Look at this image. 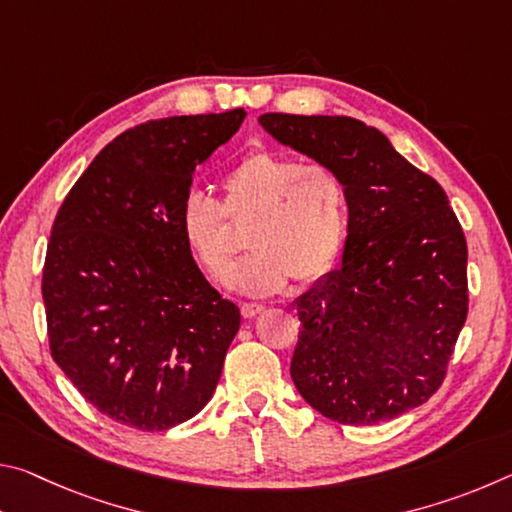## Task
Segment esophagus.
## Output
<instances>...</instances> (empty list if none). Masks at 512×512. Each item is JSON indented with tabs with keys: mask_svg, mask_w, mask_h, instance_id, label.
<instances>
[{
	"mask_svg": "<svg viewBox=\"0 0 512 512\" xmlns=\"http://www.w3.org/2000/svg\"><path fill=\"white\" fill-rule=\"evenodd\" d=\"M264 311V305H257V302H244L241 305V316L244 318H255L257 314H262Z\"/></svg>",
	"mask_w": 512,
	"mask_h": 512,
	"instance_id": "1",
	"label": "esophagus"
}]
</instances>
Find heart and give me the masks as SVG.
Wrapping results in <instances>:
<instances>
[{
	"label": "heart",
	"mask_w": 512,
	"mask_h": 512,
	"mask_svg": "<svg viewBox=\"0 0 512 512\" xmlns=\"http://www.w3.org/2000/svg\"><path fill=\"white\" fill-rule=\"evenodd\" d=\"M223 205L205 192L183 198L178 225L198 266L216 284L235 277L241 241L230 221L255 219L241 266V289L268 296L287 287L289 277L309 284L325 277L339 259L348 235V187L325 162L302 164L289 155L255 149L223 178Z\"/></svg>",
	"instance_id": "1"
}]
</instances>
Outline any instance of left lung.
<instances>
[{
  "instance_id": "1",
  "label": "left lung",
  "mask_w": 512,
  "mask_h": 512,
  "mask_svg": "<svg viewBox=\"0 0 512 512\" xmlns=\"http://www.w3.org/2000/svg\"><path fill=\"white\" fill-rule=\"evenodd\" d=\"M259 124L348 187L343 266L296 300L298 393L341 424L424 404L467 318V244L445 189L359 119L266 112Z\"/></svg>"
}]
</instances>
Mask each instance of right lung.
I'll return each mask as SVG.
<instances>
[{
  "mask_svg": "<svg viewBox=\"0 0 512 512\" xmlns=\"http://www.w3.org/2000/svg\"><path fill=\"white\" fill-rule=\"evenodd\" d=\"M244 108L153 119L117 135L69 189L42 268L51 357L99 413L167 431L203 409L239 332L183 239L196 167Z\"/></svg>",
  "mask_w": 512,
  "mask_h": 512,
  "instance_id": "obj_1",
  "label": "right lung"
}]
</instances>
